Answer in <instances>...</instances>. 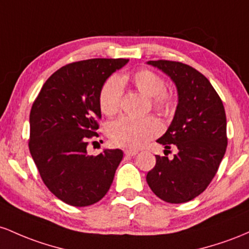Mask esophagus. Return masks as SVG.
<instances>
[{
  "mask_svg": "<svg viewBox=\"0 0 249 249\" xmlns=\"http://www.w3.org/2000/svg\"><path fill=\"white\" fill-rule=\"evenodd\" d=\"M124 154L128 156H134L138 154V150L135 149H124Z\"/></svg>",
  "mask_w": 249,
  "mask_h": 249,
  "instance_id": "esophagus-1",
  "label": "esophagus"
}]
</instances>
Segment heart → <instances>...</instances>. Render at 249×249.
<instances>
[{
  "label": "heart",
  "mask_w": 249,
  "mask_h": 249,
  "mask_svg": "<svg viewBox=\"0 0 249 249\" xmlns=\"http://www.w3.org/2000/svg\"><path fill=\"white\" fill-rule=\"evenodd\" d=\"M130 82L144 96L150 97L152 107L160 114H168L174 107V95L166 90V83L150 69H140L129 76H110L103 82L99 93L100 109L105 115L113 116L121 108L122 85ZM161 132V124L154 116L142 119L121 116L108 125V135L114 144L125 148H140Z\"/></svg>",
  "instance_id": "obj_1"
}]
</instances>
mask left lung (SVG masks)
<instances>
[{
  "mask_svg": "<svg viewBox=\"0 0 249 249\" xmlns=\"http://www.w3.org/2000/svg\"><path fill=\"white\" fill-rule=\"evenodd\" d=\"M166 72L178 89V103L168 130L158 140L174 158L156 156L147 174L153 193L169 203L188 202L207 188L227 148V121L219 94L207 77L177 61H148Z\"/></svg>",
  "mask_w": 249,
  "mask_h": 249,
  "instance_id": "obj_1",
  "label": "left lung"
}]
</instances>
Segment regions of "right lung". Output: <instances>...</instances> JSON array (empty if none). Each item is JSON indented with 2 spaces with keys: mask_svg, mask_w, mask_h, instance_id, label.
<instances>
[{
  "mask_svg": "<svg viewBox=\"0 0 249 249\" xmlns=\"http://www.w3.org/2000/svg\"><path fill=\"white\" fill-rule=\"evenodd\" d=\"M127 58H90L66 64L43 85L30 110L29 150L42 181L57 199L75 207L107 194L124 158L120 149L88 155L99 136V93Z\"/></svg>",
  "mask_w": 249,
  "mask_h": 249,
  "instance_id": "obj_1",
  "label": "right lung"
}]
</instances>
